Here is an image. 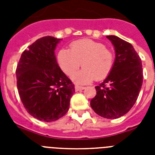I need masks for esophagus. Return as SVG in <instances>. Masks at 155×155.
<instances>
[{"mask_svg": "<svg viewBox=\"0 0 155 155\" xmlns=\"http://www.w3.org/2000/svg\"><path fill=\"white\" fill-rule=\"evenodd\" d=\"M85 87H82V86H79V85H75V90L77 92V91H80V90H84Z\"/></svg>", "mask_w": 155, "mask_h": 155, "instance_id": "obj_1", "label": "esophagus"}]
</instances>
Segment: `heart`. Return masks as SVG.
Instances as JSON below:
<instances>
[{"label":"heart","mask_w":155,"mask_h":155,"mask_svg":"<svg viewBox=\"0 0 155 155\" xmlns=\"http://www.w3.org/2000/svg\"><path fill=\"white\" fill-rule=\"evenodd\" d=\"M58 63L66 75L71 77L82 63V70L73 77L74 82L80 84H88L96 79H105L113 67V55L103 43L91 39H81L70 45L58 54Z\"/></svg>","instance_id":"heart-1"}]
</instances>
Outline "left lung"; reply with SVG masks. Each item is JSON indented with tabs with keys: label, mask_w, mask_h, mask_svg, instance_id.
I'll list each match as a JSON object with an SVG mask.
<instances>
[{
	"label": "left lung",
	"mask_w": 155,
	"mask_h": 155,
	"mask_svg": "<svg viewBox=\"0 0 155 155\" xmlns=\"http://www.w3.org/2000/svg\"><path fill=\"white\" fill-rule=\"evenodd\" d=\"M115 50L113 69L99 86L90 104L102 117L117 119L131 109L143 82L142 60L132 45L115 35H108Z\"/></svg>",
	"instance_id": "1"
}]
</instances>
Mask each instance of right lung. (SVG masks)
I'll use <instances>...</instances> for the list:
<instances>
[{
	"instance_id": "obj_1",
	"label": "right lung",
	"mask_w": 155,
	"mask_h": 155,
	"mask_svg": "<svg viewBox=\"0 0 155 155\" xmlns=\"http://www.w3.org/2000/svg\"><path fill=\"white\" fill-rule=\"evenodd\" d=\"M60 38L36 40L21 54L17 66V86L28 113L51 122L68 113L75 86L56 61L54 50Z\"/></svg>"
}]
</instances>
